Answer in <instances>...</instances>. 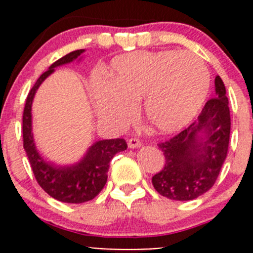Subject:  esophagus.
<instances>
[{
    "mask_svg": "<svg viewBox=\"0 0 253 253\" xmlns=\"http://www.w3.org/2000/svg\"><path fill=\"white\" fill-rule=\"evenodd\" d=\"M141 145H142V142L139 141L138 138L128 139V148H132V149H134V148H139Z\"/></svg>",
    "mask_w": 253,
    "mask_h": 253,
    "instance_id": "obj_1",
    "label": "esophagus"
}]
</instances>
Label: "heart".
Segmentation results:
<instances>
[{
	"mask_svg": "<svg viewBox=\"0 0 253 253\" xmlns=\"http://www.w3.org/2000/svg\"><path fill=\"white\" fill-rule=\"evenodd\" d=\"M205 62L188 51H138L111 62L109 81L98 79L91 96L99 116L124 125L143 99V114L164 133L181 129L200 111L209 90Z\"/></svg>",
	"mask_w": 253,
	"mask_h": 253,
	"instance_id": "b5f03b06",
	"label": "heart"
}]
</instances>
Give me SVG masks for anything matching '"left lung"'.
I'll use <instances>...</instances> for the list:
<instances>
[{"mask_svg": "<svg viewBox=\"0 0 253 253\" xmlns=\"http://www.w3.org/2000/svg\"><path fill=\"white\" fill-rule=\"evenodd\" d=\"M215 95L187 128L159 143L165 164L152 182L158 193L169 200L191 201L211 190L228 154L230 110L225 85L219 76Z\"/></svg>", "mask_w": 253, "mask_h": 253, "instance_id": "8db88e82", "label": "left lung"}]
</instances>
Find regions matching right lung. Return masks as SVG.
I'll use <instances>...</instances> for the list:
<instances>
[{
  "instance_id": "1",
  "label": "right lung",
  "mask_w": 253,
  "mask_h": 253,
  "mask_svg": "<svg viewBox=\"0 0 253 253\" xmlns=\"http://www.w3.org/2000/svg\"><path fill=\"white\" fill-rule=\"evenodd\" d=\"M83 52V48L72 51L53 62L29 91L23 112V147L35 178L48 196L65 203H84L96 197L108 181L110 160L116 153L127 149V143L124 138L103 139L89 147L78 163L61 167L45 160L35 147L32 132V104L38 88L53 73L55 67L77 60Z\"/></svg>"
}]
</instances>
